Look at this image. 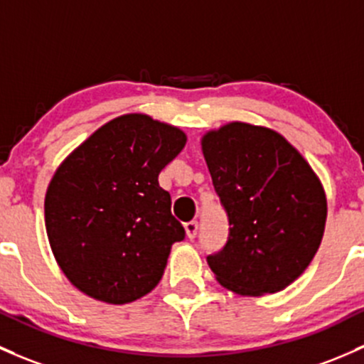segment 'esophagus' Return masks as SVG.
I'll list each match as a JSON object with an SVG mask.
<instances>
[{
	"label": "esophagus",
	"mask_w": 364,
	"mask_h": 364,
	"mask_svg": "<svg viewBox=\"0 0 364 364\" xmlns=\"http://www.w3.org/2000/svg\"><path fill=\"white\" fill-rule=\"evenodd\" d=\"M197 230H198L197 221H188V223H185V232H186V237H188V239H195Z\"/></svg>",
	"instance_id": "1"
}]
</instances>
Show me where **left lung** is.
Listing matches in <instances>:
<instances>
[{"instance_id": "obj_1", "label": "left lung", "mask_w": 364, "mask_h": 364, "mask_svg": "<svg viewBox=\"0 0 364 364\" xmlns=\"http://www.w3.org/2000/svg\"><path fill=\"white\" fill-rule=\"evenodd\" d=\"M230 221L223 251L208 256L214 277L240 296L288 288L321 246L328 202L311 164L282 134L228 122L200 139Z\"/></svg>"}]
</instances>
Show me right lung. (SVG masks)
I'll list each match as a JSON object with an SVG mask.
<instances>
[{
    "label": "right lung",
    "instance_id": "add662e5",
    "mask_svg": "<svg viewBox=\"0 0 364 364\" xmlns=\"http://www.w3.org/2000/svg\"><path fill=\"white\" fill-rule=\"evenodd\" d=\"M185 144L179 127L127 113L60 162L45 193V228L76 289L112 305L155 289L172 244L185 237L159 174Z\"/></svg>",
    "mask_w": 364,
    "mask_h": 364
}]
</instances>
